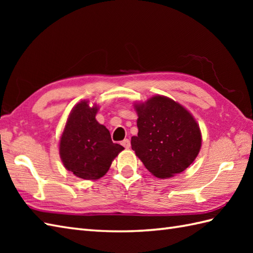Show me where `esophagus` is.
Masks as SVG:
<instances>
[{"label":"esophagus","mask_w":253,"mask_h":253,"mask_svg":"<svg viewBox=\"0 0 253 253\" xmlns=\"http://www.w3.org/2000/svg\"><path fill=\"white\" fill-rule=\"evenodd\" d=\"M122 146L125 149H129L130 148V141L128 139H125V140L122 141Z\"/></svg>","instance_id":"34e87169"}]
</instances>
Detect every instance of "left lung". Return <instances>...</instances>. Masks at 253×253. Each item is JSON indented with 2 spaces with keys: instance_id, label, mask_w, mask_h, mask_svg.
I'll return each mask as SVG.
<instances>
[{
  "instance_id": "8db88e82",
  "label": "left lung",
  "mask_w": 253,
  "mask_h": 253,
  "mask_svg": "<svg viewBox=\"0 0 253 253\" xmlns=\"http://www.w3.org/2000/svg\"><path fill=\"white\" fill-rule=\"evenodd\" d=\"M138 135L131 149L146 169L158 178L181 173L196 160L201 132L195 118L174 100L155 95L135 105Z\"/></svg>"
}]
</instances>
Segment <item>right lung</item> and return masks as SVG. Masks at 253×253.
<instances>
[{
  "label": "right lung",
  "mask_w": 253,
  "mask_h": 253,
  "mask_svg": "<svg viewBox=\"0 0 253 253\" xmlns=\"http://www.w3.org/2000/svg\"><path fill=\"white\" fill-rule=\"evenodd\" d=\"M98 106L82 101L69 114L60 140L65 169L83 179H99L124 147L112 141L110 131L95 120Z\"/></svg>",
  "instance_id": "obj_1"
}]
</instances>
